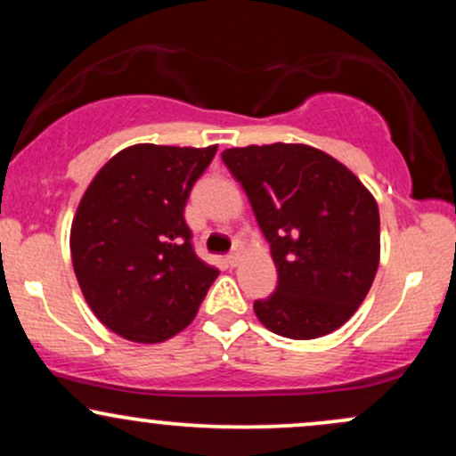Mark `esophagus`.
Here are the masks:
<instances>
[{
	"label": "esophagus",
	"instance_id": "1",
	"mask_svg": "<svg viewBox=\"0 0 456 456\" xmlns=\"http://www.w3.org/2000/svg\"><path fill=\"white\" fill-rule=\"evenodd\" d=\"M224 264H227V265H229V268H235V265H238V264H240V250H238V248H235V250H233V253H229V255H227V257H224Z\"/></svg>",
	"mask_w": 456,
	"mask_h": 456
}]
</instances>
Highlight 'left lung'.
Returning a JSON list of instances; mask_svg holds the SVG:
<instances>
[{
  "mask_svg": "<svg viewBox=\"0 0 456 456\" xmlns=\"http://www.w3.org/2000/svg\"><path fill=\"white\" fill-rule=\"evenodd\" d=\"M221 156L246 191L279 272L274 294L255 300V315L270 332L296 341L341 328L379 265L373 195L311 145H248Z\"/></svg>",
  "mask_w": 456,
  "mask_h": 456,
  "instance_id": "obj_1",
  "label": "left lung"
}]
</instances>
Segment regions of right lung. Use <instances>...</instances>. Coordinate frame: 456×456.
<instances>
[{
    "label": "right lung",
    "instance_id": "add662e5",
    "mask_svg": "<svg viewBox=\"0 0 456 456\" xmlns=\"http://www.w3.org/2000/svg\"><path fill=\"white\" fill-rule=\"evenodd\" d=\"M216 145L141 143L115 154L83 195L70 232L87 305L134 343H162L197 315L218 270L197 257L184 206Z\"/></svg>",
    "mask_w": 456,
    "mask_h": 456
}]
</instances>
